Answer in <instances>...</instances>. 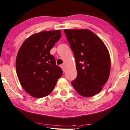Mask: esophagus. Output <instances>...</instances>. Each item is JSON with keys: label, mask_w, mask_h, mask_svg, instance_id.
Returning a JSON list of instances; mask_svg holds the SVG:
<instances>
[{"label": "esophagus", "mask_w": 130, "mask_h": 130, "mask_svg": "<svg viewBox=\"0 0 130 130\" xmlns=\"http://www.w3.org/2000/svg\"><path fill=\"white\" fill-rule=\"evenodd\" d=\"M61 67H62V70H63V72H65V70H66V68H65V67L64 66V65H62Z\"/></svg>", "instance_id": "1"}]
</instances>
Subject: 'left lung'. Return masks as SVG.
I'll use <instances>...</instances> for the list:
<instances>
[{"mask_svg":"<svg viewBox=\"0 0 130 130\" xmlns=\"http://www.w3.org/2000/svg\"><path fill=\"white\" fill-rule=\"evenodd\" d=\"M64 32L75 59L77 75L72 85L82 96L91 97L97 94L109 77V50L91 30L65 29Z\"/></svg>","mask_w":130,"mask_h":130,"instance_id":"1","label":"left lung"}]
</instances>
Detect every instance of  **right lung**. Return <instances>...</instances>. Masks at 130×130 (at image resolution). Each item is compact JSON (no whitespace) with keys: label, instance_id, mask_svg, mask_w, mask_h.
<instances>
[{"label":"right lung","instance_id":"right-lung-1","mask_svg":"<svg viewBox=\"0 0 130 130\" xmlns=\"http://www.w3.org/2000/svg\"><path fill=\"white\" fill-rule=\"evenodd\" d=\"M61 37V31H43L24 41L16 58V71L20 83L26 92L42 98L53 91L62 69L56 64L50 51Z\"/></svg>","mask_w":130,"mask_h":130}]
</instances>
